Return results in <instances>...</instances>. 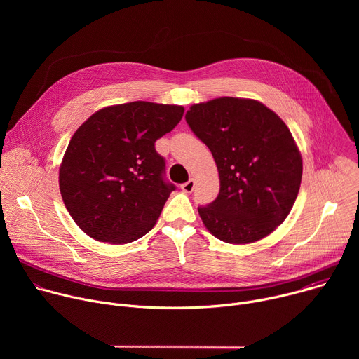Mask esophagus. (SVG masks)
<instances>
[{
    "mask_svg": "<svg viewBox=\"0 0 359 359\" xmlns=\"http://www.w3.org/2000/svg\"><path fill=\"white\" fill-rule=\"evenodd\" d=\"M194 184H196L194 179H189V180H187L186 183H183L180 187H182V190H183L184 193H191L193 189H194Z\"/></svg>",
    "mask_w": 359,
    "mask_h": 359,
    "instance_id": "34e87169",
    "label": "esophagus"
}]
</instances>
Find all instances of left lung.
Returning a JSON list of instances; mask_svg holds the SVG:
<instances>
[{"label": "left lung", "instance_id": "left-lung-1", "mask_svg": "<svg viewBox=\"0 0 359 359\" xmlns=\"http://www.w3.org/2000/svg\"><path fill=\"white\" fill-rule=\"evenodd\" d=\"M191 132L206 144L220 191L198 215L222 241L247 244L274 231L297 198L302 159L287 125L262 102L217 97L186 112Z\"/></svg>", "mask_w": 359, "mask_h": 359}]
</instances>
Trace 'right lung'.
<instances>
[{
    "label": "right lung",
    "mask_w": 359,
    "mask_h": 359,
    "mask_svg": "<svg viewBox=\"0 0 359 359\" xmlns=\"http://www.w3.org/2000/svg\"><path fill=\"white\" fill-rule=\"evenodd\" d=\"M184 108L129 102L95 112L71 137L60 189L78 227L89 237L132 243L153 229L176 186L155 142L173 130Z\"/></svg>",
    "instance_id": "1"
}]
</instances>
